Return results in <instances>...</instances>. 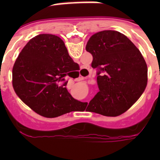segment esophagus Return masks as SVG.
Returning a JSON list of instances; mask_svg holds the SVG:
<instances>
[{
  "instance_id": "1",
  "label": "esophagus",
  "mask_w": 160,
  "mask_h": 160,
  "mask_svg": "<svg viewBox=\"0 0 160 160\" xmlns=\"http://www.w3.org/2000/svg\"><path fill=\"white\" fill-rule=\"evenodd\" d=\"M86 71H87V70H86L85 68H83V69H82L81 71H80V72H81V73H82V74H83V73H85V72H86ZM83 78H84V77H83V76L81 74V75H80V77H79L78 80H79V81H80V80H82Z\"/></svg>"
}]
</instances>
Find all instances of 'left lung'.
<instances>
[{
  "mask_svg": "<svg viewBox=\"0 0 160 160\" xmlns=\"http://www.w3.org/2000/svg\"><path fill=\"white\" fill-rule=\"evenodd\" d=\"M86 49L93 56L91 66L98 69L99 91L90 102L89 109L105 116L123 114L148 84V66L142 53L128 37L114 30L93 34Z\"/></svg>",
  "mask_w": 160,
  "mask_h": 160,
  "instance_id": "8db88e82",
  "label": "left lung"
}]
</instances>
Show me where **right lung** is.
<instances>
[{
  "label": "right lung",
  "mask_w": 160,
  "mask_h": 160,
  "mask_svg": "<svg viewBox=\"0 0 160 160\" xmlns=\"http://www.w3.org/2000/svg\"><path fill=\"white\" fill-rule=\"evenodd\" d=\"M74 62L59 37L39 34L29 41L12 67L17 95L37 114L55 118L84 103L74 99L62 83Z\"/></svg>",
  "instance_id": "add662e5"
}]
</instances>
